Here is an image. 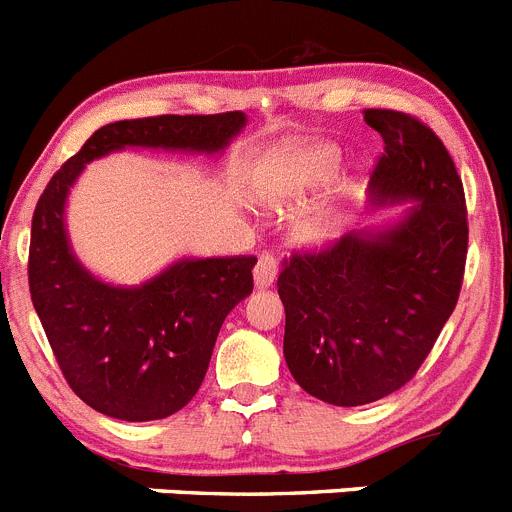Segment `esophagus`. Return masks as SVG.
I'll return each mask as SVG.
<instances>
[{"label": "esophagus", "mask_w": 512, "mask_h": 512, "mask_svg": "<svg viewBox=\"0 0 512 512\" xmlns=\"http://www.w3.org/2000/svg\"><path fill=\"white\" fill-rule=\"evenodd\" d=\"M274 279H277V259L271 253H261L259 264L253 269V282L259 289H269Z\"/></svg>", "instance_id": "esophagus-1"}]
</instances>
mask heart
Here are the masks:
<instances>
[{
    "label": "heart",
    "mask_w": 512,
    "mask_h": 512,
    "mask_svg": "<svg viewBox=\"0 0 512 512\" xmlns=\"http://www.w3.org/2000/svg\"><path fill=\"white\" fill-rule=\"evenodd\" d=\"M338 166V151L330 143H312V146L297 148L284 158V169L274 174L261 189V197L269 207L284 212L295 210L307 192L328 179ZM336 230V210L333 207H320L312 217H307L300 235L305 243H323Z\"/></svg>",
    "instance_id": "obj_1"
}]
</instances>
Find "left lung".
I'll use <instances>...</instances> for the list:
<instances>
[{
	"mask_svg": "<svg viewBox=\"0 0 512 512\" xmlns=\"http://www.w3.org/2000/svg\"><path fill=\"white\" fill-rule=\"evenodd\" d=\"M364 120L384 138L372 210L410 205L395 223L295 253L277 282L289 372L338 408L382 400L415 377L454 312L467 264L464 187L441 138L405 112L364 110Z\"/></svg>",
	"mask_w": 512,
	"mask_h": 512,
	"instance_id": "obj_1",
	"label": "left lung"
}]
</instances>
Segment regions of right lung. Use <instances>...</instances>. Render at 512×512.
Segmentation results:
<instances>
[{"label":"right lung","instance_id":"right-lung-1","mask_svg":"<svg viewBox=\"0 0 512 512\" xmlns=\"http://www.w3.org/2000/svg\"><path fill=\"white\" fill-rule=\"evenodd\" d=\"M243 112L161 115L99 128L53 174L30 233V297L71 390L130 423L182 410L210 366L223 320L253 289V256L179 259L143 284L102 282L76 259L66 202L84 166L125 148L217 156L246 128Z\"/></svg>","mask_w":512,"mask_h":512}]
</instances>
